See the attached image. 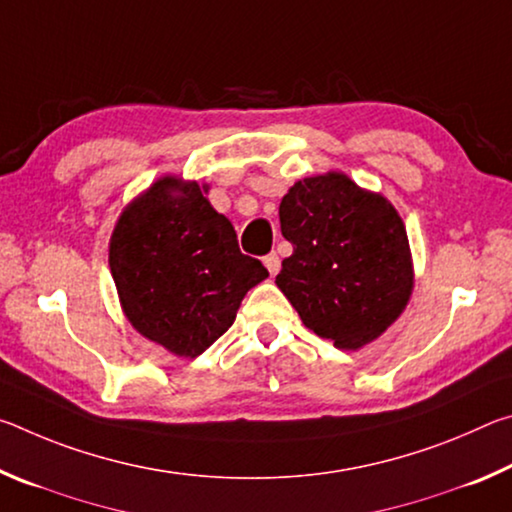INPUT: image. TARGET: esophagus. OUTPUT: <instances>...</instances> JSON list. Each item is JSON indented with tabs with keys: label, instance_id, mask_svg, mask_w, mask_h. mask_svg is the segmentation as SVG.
<instances>
[{
	"label": "esophagus",
	"instance_id": "obj_1",
	"mask_svg": "<svg viewBox=\"0 0 512 512\" xmlns=\"http://www.w3.org/2000/svg\"><path fill=\"white\" fill-rule=\"evenodd\" d=\"M264 266L268 268V273L277 275V271H280V257H277V253L266 255V257H264Z\"/></svg>",
	"mask_w": 512,
	"mask_h": 512
}]
</instances>
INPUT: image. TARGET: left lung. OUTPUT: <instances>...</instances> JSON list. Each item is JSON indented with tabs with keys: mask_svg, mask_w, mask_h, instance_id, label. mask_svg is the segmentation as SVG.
Segmentation results:
<instances>
[{
	"mask_svg": "<svg viewBox=\"0 0 512 512\" xmlns=\"http://www.w3.org/2000/svg\"><path fill=\"white\" fill-rule=\"evenodd\" d=\"M293 253L275 284L311 332L359 350L391 327L413 291L406 228L381 194L339 171L298 180L280 203Z\"/></svg>",
	"mask_w": 512,
	"mask_h": 512,
	"instance_id": "8db88e82",
	"label": "left lung"
}]
</instances>
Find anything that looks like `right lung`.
I'll return each mask as SVG.
<instances>
[{
  "label": "right lung",
  "instance_id": "right-lung-1",
  "mask_svg": "<svg viewBox=\"0 0 512 512\" xmlns=\"http://www.w3.org/2000/svg\"><path fill=\"white\" fill-rule=\"evenodd\" d=\"M205 194L194 180L160 178L121 212L108 257L131 325L189 359L228 332L246 293L268 277Z\"/></svg>",
  "mask_w": 512,
  "mask_h": 512
}]
</instances>
